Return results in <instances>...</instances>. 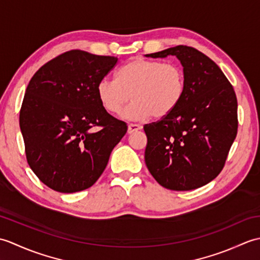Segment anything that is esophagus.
Wrapping results in <instances>:
<instances>
[{
  "instance_id": "34e87169",
  "label": "esophagus",
  "mask_w": 260,
  "mask_h": 260,
  "mask_svg": "<svg viewBox=\"0 0 260 260\" xmlns=\"http://www.w3.org/2000/svg\"><path fill=\"white\" fill-rule=\"evenodd\" d=\"M142 128V126L139 124H129L128 125V128H127V132H128V134H133L135 132L140 131Z\"/></svg>"
}]
</instances>
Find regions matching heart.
<instances>
[{
  "mask_svg": "<svg viewBox=\"0 0 260 260\" xmlns=\"http://www.w3.org/2000/svg\"><path fill=\"white\" fill-rule=\"evenodd\" d=\"M97 97L109 114L123 110V117L134 120L163 118L179 106L185 90L184 73L179 64L159 60L135 58L121 67L116 79L105 78L97 84Z\"/></svg>",
  "mask_w": 260,
  "mask_h": 260,
  "instance_id": "obj_1",
  "label": "heart"
}]
</instances>
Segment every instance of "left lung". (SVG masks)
I'll return each instance as SVG.
<instances>
[{
	"mask_svg": "<svg viewBox=\"0 0 260 260\" xmlns=\"http://www.w3.org/2000/svg\"><path fill=\"white\" fill-rule=\"evenodd\" d=\"M168 56H175L183 66L185 90L172 113L144 125L145 163L158 184L189 191L222 171L237 136L238 105L233 85L206 54L187 46L146 54Z\"/></svg>",
	"mask_w": 260,
	"mask_h": 260,
	"instance_id": "obj_1",
	"label": "left lung"
}]
</instances>
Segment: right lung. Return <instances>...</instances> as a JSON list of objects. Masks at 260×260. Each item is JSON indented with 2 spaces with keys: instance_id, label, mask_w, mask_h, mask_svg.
<instances>
[{
  "instance_id": "add662e5",
  "label": "right lung",
  "mask_w": 260,
  "mask_h": 260,
  "mask_svg": "<svg viewBox=\"0 0 260 260\" xmlns=\"http://www.w3.org/2000/svg\"><path fill=\"white\" fill-rule=\"evenodd\" d=\"M117 61L70 50L43 64L27 85L20 109L25 156L50 189L74 193L90 187L126 134L127 124L103 108L96 90Z\"/></svg>"
}]
</instances>
